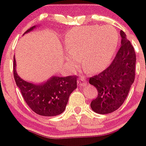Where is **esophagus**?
I'll list each match as a JSON object with an SVG mask.
<instances>
[{
	"label": "esophagus",
	"instance_id": "1",
	"mask_svg": "<svg viewBox=\"0 0 146 146\" xmlns=\"http://www.w3.org/2000/svg\"><path fill=\"white\" fill-rule=\"evenodd\" d=\"M85 82H86V80L83 77H80V78L78 80V83L79 85H85Z\"/></svg>",
	"mask_w": 146,
	"mask_h": 146
}]
</instances>
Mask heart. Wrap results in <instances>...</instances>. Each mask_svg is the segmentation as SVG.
<instances>
[{
  "label": "heart",
  "mask_w": 146,
  "mask_h": 146,
  "mask_svg": "<svg viewBox=\"0 0 146 146\" xmlns=\"http://www.w3.org/2000/svg\"><path fill=\"white\" fill-rule=\"evenodd\" d=\"M118 36L110 27L86 26L69 31L65 37L66 64L75 68L80 61L84 69L95 73L110 64L117 48Z\"/></svg>",
  "instance_id": "heart-1"
}]
</instances>
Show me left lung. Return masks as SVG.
<instances>
[{
	"label": "left lung",
	"instance_id": "left-lung-1",
	"mask_svg": "<svg viewBox=\"0 0 146 146\" xmlns=\"http://www.w3.org/2000/svg\"><path fill=\"white\" fill-rule=\"evenodd\" d=\"M120 35L121 45L111 64L89 78V83L98 90V96L90 103L91 108L98 114H110L118 110L134 82L136 53L126 34L121 30Z\"/></svg>",
	"mask_w": 146,
	"mask_h": 146
}]
</instances>
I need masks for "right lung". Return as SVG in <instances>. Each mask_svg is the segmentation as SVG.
I'll use <instances>...</instances> for the list:
<instances>
[{"instance_id":"right-lung-1","label":"right lung","mask_w":146,"mask_h":146,"mask_svg":"<svg viewBox=\"0 0 146 146\" xmlns=\"http://www.w3.org/2000/svg\"><path fill=\"white\" fill-rule=\"evenodd\" d=\"M35 27L28 29L25 34ZM15 59L13 61V76L16 85L27 105L36 114L53 117L61 114L66 109L71 92L77 88V76H54L45 83L34 85L19 77L15 70Z\"/></svg>"}]
</instances>
